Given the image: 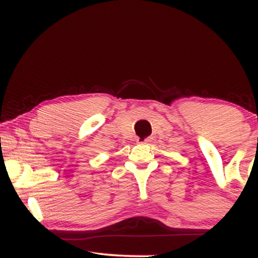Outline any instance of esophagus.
Returning <instances> with one entry per match:
<instances>
[{"instance_id": "34e87169", "label": "esophagus", "mask_w": 258, "mask_h": 258, "mask_svg": "<svg viewBox=\"0 0 258 258\" xmlns=\"http://www.w3.org/2000/svg\"><path fill=\"white\" fill-rule=\"evenodd\" d=\"M150 142H152V139L150 138H143V139L139 138L138 139V143H141V144H149Z\"/></svg>"}]
</instances>
